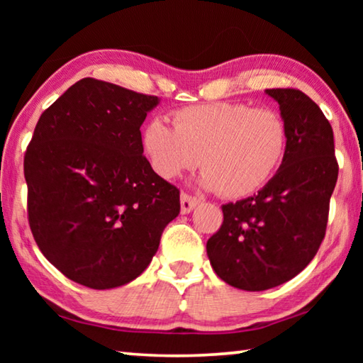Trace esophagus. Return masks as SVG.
<instances>
[{
	"label": "esophagus",
	"mask_w": 363,
	"mask_h": 363,
	"mask_svg": "<svg viewBox=\"0 0 363 363\" xmlns=\"http://www.w3.org/2000/svg\"><path fill=\"white\" fill-rule=\"evenodd\" d=\"M199 201H200V200L196 199V196L189 195V194H186V192H182V194H181V213H182V214L190 213L196 205H199Z\"/></svg>",
	"instance_id": "1"
}]
</instances>
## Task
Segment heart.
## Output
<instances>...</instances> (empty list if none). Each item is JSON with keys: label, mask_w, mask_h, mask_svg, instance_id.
<instances>
[{"label": "heart", "mask_w": 363, "mask_h": 363, "mask_svg": "<svg viewBox=\"0 0 363 363\" xmlns=\"http://www.w3.org/2000/svg\"><path fill=\"white\" fill-rule=\"evenodd\" d=\"M152 169L174 179L201 162V182L225 199L251 195L272 179L288 149V126L274 108L210 102L177 108L173 128L153 120L143 131Z\"/></svg>", "instance_id": "heart-1"}]
</instances>
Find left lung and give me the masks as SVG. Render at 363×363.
<instances>
[{
    "label": "left lung",
    "mask_w": 363,
    "mask_h": 363,
    "mask_svg": "<svg viewBox=\"0 0 363 363\" xmlns=\"http://www.w3.org/2000/svg\"><path fill=\"white\" fill-rule=\"evenodd\" d=\"M266 93L286 121V155L256 195L223 205V224L206 242L219 279L247 291L285 284L314 259L340 169L333 130L320 107L299 89Z\"/></svg>",
    "instance_id": "obj_1"
}]
</instances>
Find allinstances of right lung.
<instances>
[{"label":"right lung","mask_w":363,"mask_h":363,"mask_svg":"<svg viewBox=\"0 0 363 363\" xmlns=\"http://www.w3.org/2000/svg\"><path fill=\"white\" fill-rule=\"evenodd\" d=\"M157 96L83 78L41 113L23 157L30 230L67 279L94 290L130 284L181 210L152 169L143 125Z\"/></svg>","instance_id":"1"}]
</instances>
